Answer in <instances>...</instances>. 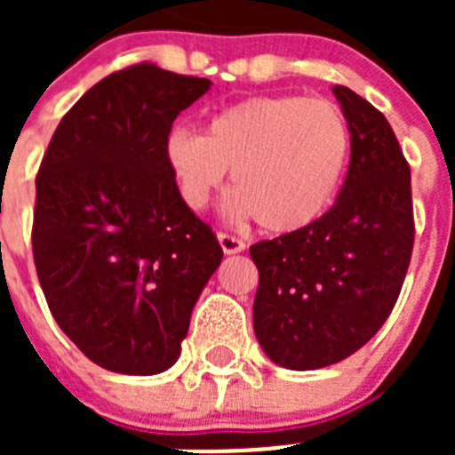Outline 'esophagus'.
<instances>
[{"label":"esophagus","mask_w":455,"mask_h":455,"mask_svg":"<svg viewBox=\"0 0 455 455\" xmlns=\"http://www.w3.org/2000/svg\"><path fill=\"white\" fill-rule=\"evenodd\" d=\"M219 243L223 248L225 255H236L246 248V243L239 239V236H232V235H225V232H219Z\"/></svg>","instance_id":"esophagus-1"}]
</instances>
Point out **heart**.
Listing matches in <instances>:
<instances>
[{
    "label": "heart",
    "instance_id": "1",
    "mask_svg": "<svg viewBox=\"0 0 455 455\" xmlns=\"http://www.w3.org/2000/svg\"><path fill=\"white\" fill-rule=\"evenodd\" d=\"M348 152L351 132L339 107L303 95L241 100L212 116L203 134L171 132L164 148L187 207H207L232 171L230 214L255 216L273 235L303 230L323 214Z\"/></svg>",
    "mask_w": 455,
    "mask_h": 455
}]
</instances>
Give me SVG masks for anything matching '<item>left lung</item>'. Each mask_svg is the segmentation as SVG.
<instances>
[{"mask_svg": "<svg viewBox=\"0 0 455 455\" xmlns=\"http://www.w3.org/2000/svg\"><path fill=\"white\" fill-rule=\"evenodd\" d=\"M351 132L347 180L328 214L251 246L259 271L252 325L277 367L323 369L347 360L387 321L415 239L410 168L387 118L335 86Z\"/></svg>", "mask_w": 455, "mask_h": 455, "instance_id": "1", "label": "left lung"}]
</instances>
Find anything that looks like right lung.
<instances>
[{
  "mask_svg": "<svg viewBox=\"0 0 455 455\" xmlns=\"http://www.w3.org/2000/svg\"><path fill=\"white\" fill-rule=\"evenodd\" d=\"M209 88L152 63L114 72L63 116L40 164V287L59 328L107 371L155 376L178 363L223 259L164 155L172 120Z\"/></svg>",
  "mask_w": 455,
  "mask_h": 455,
  "instance_id": "1",
  "label": "right lung"
}]
</instances>
